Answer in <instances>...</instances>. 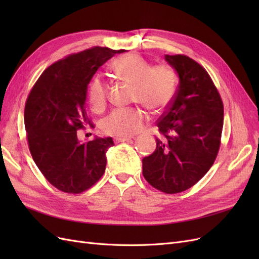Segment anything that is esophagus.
<instances>
[{"instance_id": "34e87169", "label": "esophagus", "mask_w": 259, "mask_h": 259, "mask_svg": "<svg viewBox=\"0 0 259 259\" xmlns=\"http://www.w3.org/2000/svg\"><path fill=\"white\" fill-rule=\"evenodd\" d=\"M132 137H128V136H117L114 138V142L117 144V143H124V142H128V140H131Z\"/></svg>"}]
</instances>
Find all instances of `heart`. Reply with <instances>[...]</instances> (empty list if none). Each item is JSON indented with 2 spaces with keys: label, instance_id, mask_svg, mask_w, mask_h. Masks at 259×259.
Here are the masks:
<instances>
[{
  "label": "heart",
  "instance_id": "b5f03b06",
  "mask_svg": "<svg viewBox=\"0 0 259 259\" xmlns=\"http://www.w3.org/2000/svg\"><path fill=\"white\" fill-rule=\"evenodd\" d=\"M111 70L119 79L133 85V100L144 104L152 111H162L175 96L177 75L168 65L151 66L143 57L127 55L114 59ZM88 98L93 111L104 110L108 86L100 77H95L91 82ZM147 120L148 113L143 108H117L105 117L103 130L109 135L132 136L144 127Z\"/></svg>",
  "mask_w": 259,
  "mask_h": 259
}]
</instances>
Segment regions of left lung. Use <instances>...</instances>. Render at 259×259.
Masks as SVG:
<instances>
[{
  "mask_svg": "<svg viewBox=\"0 0 259 259\" xmlns=\"http://www.w3.org/2000/svg\"><path fill=\"white\" fill-rule=\"evenodd\" d=\"M179 76L178 89L159 119L161 138L143 159V175L155 189L173 194L197 184L221 147L224 105L206 70L186 55H165Z\"/></svg>",
  "mask_w": 259,
  "mask_h": 259,
  "instance_id": "8db88e82",
  "label": "left lung"
}]
</instances>
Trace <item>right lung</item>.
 <instances>
[{
    "label": "right lung",
    "instance_id": "1",
    "mask_svg": "<svg viewBox=\"0 0 259 259\" xmlns=\"http://www.w3.org/2000/svg\"><path fill=\"white\" fill-rule=\"evenodd\" d=\"M114 51L95 46L54 62L30 91L25 126L31 155L58 190L77 194L95 185L106 169L111 137L80 143L76 131L94 127L85 109L88 85Z\"/></svg>",
    "mask_w": 259,
    "mask_h": 259
}]
</instances>
